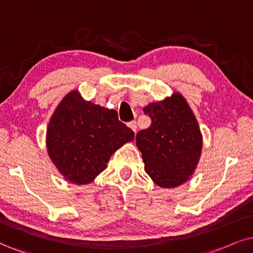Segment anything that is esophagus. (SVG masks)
<instances>
[{
	"label": "esophagus",
	"mask_w": 253,
	"mask_h": 253,
	"mask_svg": "<svg viewBox=\"0 0 253 253\" xmlns=\"http://www.w3.org/2000/svg\"><path fill=\"white\" fill-rule=\"evenodd\" d=\"M128 127L130 129L133 130L134 133H136V129H137V126H136V123L135 121H130V123H128Z\"/></svg>",
	"instance_id": "1"
}]
</instances>
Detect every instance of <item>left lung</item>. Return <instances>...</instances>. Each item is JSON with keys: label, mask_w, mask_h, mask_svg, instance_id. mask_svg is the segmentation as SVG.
I'll return each instance as SVG.
<instances>
[{"label": "left lung", "mask_w": 253, "mask_h": 253, "mask_svg": "<svg viewBox=\"0 0 253 253\" xmlns=\"http://www.w3.org/2000/svg\"><path fill=\"white\" fill-rule=\"evenodd\" d=\"M143 112L152 119L136 134L145 170L161 188H176L189 180L202 154L200 126L183 95L174 92L164 100L150 103Z\"/></svg>", "instance_id": "8db88e82"}]
</instances>
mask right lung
Returning a JSON list of instances; mask_svg holds the SVG:
<instances>
[{
    "label": "right lung",
    "mask_w": 253,
    "mask_h": 253,
    "mask_svg": "<svg viewBox=\"0 0 253 253\" xmlns=\"http://www.w3.org/2000/svg\"><path fill=\"white\" fill-rule=\"evenodd\" d=\"M133 139L134 132L119 121L117 111L85 100L73 89L51 116L45 143L63 177L82 185L93 182L111 156Z\"/></svg>",
    "instance_id": "add662e5"
}]
</instances>
